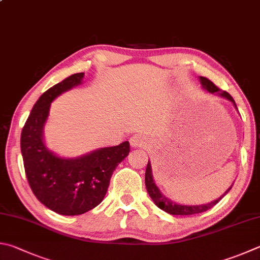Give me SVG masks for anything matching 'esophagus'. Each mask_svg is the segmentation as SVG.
<instances>
[{"label":"esophagus","mask_w":260,"mask_h":260,"mask_svg":"<svg viewBox=\"0 0 260 260\" xmlns=\"http://www.w3.org/2000/svg\"><path fill=\"white\" fill-rule=\"evenodd\" d=\"M129 143L132 146H134V148H142V146L146 144V141L144 139V136L140 134H135L134 136H132L131 138Z\"/></svg>","instance_id":"obj_1"}]
</instances>
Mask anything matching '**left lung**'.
Here are the masks:
<instances>
[{"label": "left lung", "instance_id": "obj_1", "mask_svg": "<svg viewBox=\"0 0 260 260\" xmlns=\"http://www.w3.org/2000/svg\"><path fill=\"white\" fill-rule=\"evenodd\" d=\"M200 82L202 84V87L207 89V91L212 93V94L216 93L220 96L228 99V100H230L231 102H233L235 108H237V105H235V102H234V99L231 96L230 93H228L226 91L220 92L219 88L206 77H200ZM145 186H146V190H148V192H149V196L151 197V199L153 200L155 206H158L160 209L168 212V214H171V215H196V214H200V212H205L208 209L212 208L215 205L218 204L221 198H223L226 193H228L231 188H232V186H231L229 190L225 192V194L223 197H220L219 199L210 202V204L201 205V206L177 205V204H175V202L171 201L169 199H167L166 197L162 196L161 192H160V190L157 187V185L154 184V181L152 178V172H151L150 161L148 162V166H146V169H145Z\"/></svg>", "mask_w": 260, "mask_h": 260}]
</instances>
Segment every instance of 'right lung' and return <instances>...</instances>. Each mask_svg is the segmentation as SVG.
Wrapping results in <instances>:
<instances>
[{
  "label": "right lung",
  "instance_id": "obj_1",
  "mask_svg": "<svg viewBox=\"0 0 260 260\" xmlns=\"http://www.w3.org/2000/svg\"><path fill=\"white\" fill-rule=\"evenodd\" d=\"M84 73L74 74L42 94L25 122L20 139L27 181L45 207L74 216L95 208L103 200L116 167L129 153V142L102 148L76 159H63L45 148L43 126L51 102L81 84Z\"/></svg>",
  "mask_w": 260,
  "mask_h": 260
}]
</instances>
